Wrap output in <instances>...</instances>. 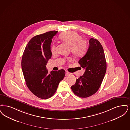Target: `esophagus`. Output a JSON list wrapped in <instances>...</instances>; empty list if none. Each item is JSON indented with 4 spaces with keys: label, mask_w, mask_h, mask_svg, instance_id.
Masks as SVG:
<instances>
[{
    "label": "esophagus",
    "mask_w": 130,
    "mask_h": 130,
    "mask_svg": "<svg viewBox=\"0 0 130 130\" xmlns=\"http://www.w3.org/2000/svg\"><path fill=\"white\" fill-rule=\"evenodd\" d=\"M66 75H67V76H68V75H71V74H72V73H71L68 72V71H66Z\"/></svg>",
    "instance_id": "34e87169"
}]
</instances>
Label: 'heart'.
Instances as JSON below:
<instances>
[{"instance_id": "heart-1", "label": "heart", "mask_w": 130, "mask_h": 130, "mask_svg": "<svg viewBox=\"0 0 130 130\" xmlns=\"http://www.w3.org/2000/svg\"><path fill=\"white\" fill-rule=\"evenodd\" d=\"M60 38L64 43L70 46V50L74 55L82 56L85 55L88 49L87 41L82 39L80 35L75 31H66L60 35ZM51 52L54 54L56 52V47L53 45L51 47ZM68 61L72 60L68 58Z\"/></svg>"}]
</instances>
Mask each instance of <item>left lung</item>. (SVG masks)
<instances>
[{
    "instance_id": "left-lung-1",
    "label": "left lung",
    "mask_w": 130,
    "mask_h": 130,
    "mask_svg": "<svg viewBox=\"0 0 130 130\" xmlns=\"http://www.w3.org/2000/svg\"><path fill=\"white\" fill-rule=\"evenodd\" d=\"M85 69L84 75L71 88L80 98H87L96 93L100 88L106 71V62L103 48L98 40H89V46L86 54L79 61Z\"/></svg>"
}]
</instances>
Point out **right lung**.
Returning a JSON list of instances; mask_svg holds the SVG:
<instances>
[{"label":"right lung","mask_w":130,"mask_h":130,"mask_svg":"<svg viewBox=\"0 0 130 130\" xmlns=\"http://www.w3.org/2000/svg\"><path fill=\"white\" fill-rule=\"evenodd\" d=\"M57 32L54 30L35 36L28 42L23 54L21 67L26 85L35 96L42 99L54 94L66 74L63 69L49 73L46 68L52 55V39Z\"/></svg>","instance_id":"add662e5"}]
</instances>
